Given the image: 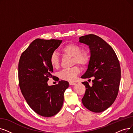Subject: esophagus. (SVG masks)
Returning a JSON list of instances; mask_svg holds the SVG:
<instances>
[{
  "mask_svg": "<svg viewBox=\"0 0 133 133\" xmlns=\"http://www.w3.org/2000/svg\"><path fill=\"white\" fill-rule=\"evenodd\" d=\"M69 84H70V85H75V84H76L75 82H71V81H70V82H69Z\"/></svg>",
  "mask_w": 133,
  "mask_h": 133,
  "instance_id": "esophagus-1",
  "label": "esophagus"
}]
</instances>
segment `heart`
I'll list each match as a JSON object with an SVG mask.
<instances>
[{
    "label": "heart",
    "instance_id": "obj_1",
    "mask_svg": "<svg viewBox=\"0 0 133 133\" xmlns=\"http://www.w3.org/2000/svg\"><path fill=\"white\" fill-rule=\"evenodd\" d=\"M61 52L63 55L72 57V64H77L81 68H87L91 61V56L89 53L83 51L82 48L79 45L69 44L64 46L61 49ZM50 63L54 69H57L59 66V58L56 53H53L50 58ZM80 69L77 65H75L69 69H65L61 71L58 76L62 79L68 81H74L78 75Z\"/></svg>",
    "mask_w": 133,
    "mask_h": 133
}]
</instances>
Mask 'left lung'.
<instances>
[{
  "instance_id": "obj_1",
  "label": "left lung",
  "mask_w": 133,
  "mask_h": 133,
  "mask_svg": "<svg viewBox=\"0 0 133 133\" xmlns=\"http://www.w3.org/2000/svg\"><path fill=\"white\" fill-rule=\"evenodd\" d=\"M79 39L91 50V61L81 78H94L92 86L87 81L82 82L86 87L82 104L89 111L102 112L114 103L118 95L121 75L119 62L111 46L99 36L89 34Z\"/></svg>"
}]
</instances>
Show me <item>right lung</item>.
<instances>
[{"mask_svg": "<svg viewBox=\"0 0 133 133\" xmlns=\"http://www.w3.org/2000/svg\"><path fill=\"white\" fill-rule=\"evenodd\" d=\"M62 42L36 39L23 52L18 63V82L22 95L34 112L46 117L59 112L64 93L69 85L63 80L51 86L47 84L49 78L55 77L50 56Z\"/></svg>", "mask_w": 133, "mask_h": 133, "instance_id": "add662e5", "label": "right lung"}]
</instances>
